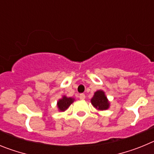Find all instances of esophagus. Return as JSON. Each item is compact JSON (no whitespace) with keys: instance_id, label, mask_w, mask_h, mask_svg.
I'll list each match as a JSON object with an SVG mask.
<instances>
[{"instance_id":"1","label":"esophagus","mask_w":154,"mask_h":154,"mask_svg":"<svg viewBox=\"0 0 154 154\" xmlns=\"http://www.w3.org/2000/svg\"><path fill=\"white\" fill-rule=\"evenodd\" d=\"M79 99H85V95L83 93H81L79 95Z\"/></svg>"}]
</instances>
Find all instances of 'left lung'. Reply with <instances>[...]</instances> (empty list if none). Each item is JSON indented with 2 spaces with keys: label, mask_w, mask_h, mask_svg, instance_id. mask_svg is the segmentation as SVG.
<instances>
[{
  "label": "left lung",
  "mask_w": 154,
  "mask_h": 154,
  "mask_svg": "<svg viewBox=\"0 0 154 154\" xmlns=\"http://www.w3.org/2000/svg\"><path fill=\"white\" fill-rule=\"evenodd\" d=\"M91 103L99 110H106L109 107V102L103 90H98L94 93L93 97L91 99Z\"/></svg>",
  "instance_id": "left-lung-1"
}]
</instances>
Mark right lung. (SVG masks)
<instances>
[{"instance_id": "right-lung-1", "label": "right lung", "mask_w": 154, "mask_h": 154, "mask_svg": "<svg viewBox=\"0 0 154 154\" xmlns=\"http://www.w3.org/2000/svg\"><path fill=\"white\" fill-rule=\"evenodd\" d=\"M75 99L72 97H67V96H63L61 99H59L57 103V106H58L59 111L64 112L65 110L67 109L70 105L74 102Z\"/></svg>"}]
</instances>
